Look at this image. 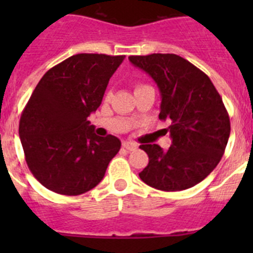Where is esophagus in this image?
<instances>
[{
  "label": "esophagus",
  "instance_id": "1",
  "mask_svg": "<svg viewBox=\"0 0 253 253\" xmlns=\"http://www.w3.org/2000/svg\"><path fill=\"white\" fill-rule=\"evenodd\" d=\"M123 148L126 149V151H135L138 146L133 142H123Z\"/></svg>",
  "mask_w": 253,
  "mask_h": 253
}]
</instances>
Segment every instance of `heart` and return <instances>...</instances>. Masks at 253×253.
<instances>
[{
    "label": "heart",
    "instance_id": "b5f03b06",
    "mask_svg": "<svg viewBox=\"0 0 253 253\" xmlns=\"http://www.w3.org/2000/svg\"><path fill=\"white\" fill-rule=\"evenodd\" d=\"M140 87H143L142 84H138V86H137V88H140ZM137 88H135V90H137Z\"/></svg>",
    "mask_w": 253,
    "mask_h": 253
}]
</instances>
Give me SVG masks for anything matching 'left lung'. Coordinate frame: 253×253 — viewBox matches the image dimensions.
<instances>
[{
    "instance_id": "1",
    "label": "left lung",
    "mask_w": 253,
    "mask_h": 253,
    "mask_svg": "<svg viewBox=\"0 0 253 253\" xmlns=\"http://www.w3.org/2000/svg\"><path fill=\"white\" fill-rule=\"evenodd\" d=\"M161 92L160 119L169 122L172 146L142 144L149 157L139 173L143 182L162 191H181L202 182L224 154L231 123L213 82L189 60L176 54L130 55Z\"/></svg>"
}]
</instances>
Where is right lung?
<instances>
[{"instance_id": "right-lung-1", "label": "right lung", "mask_w": 253, "mask_h": 253, "mask_svg": "<svg viewBox=\"0 0 253 253\" xmlns=\"http://www.w3.org/2000/svg\"><path fill=\"white\" fill-rule=\"evenodd\" d=\"M124 55L82 53L42 77L21 114L19 134L29 169L60 195H81L99 185L122 143L99 137L87 118L101 105Z\"/></svg>"}]
</instances>
